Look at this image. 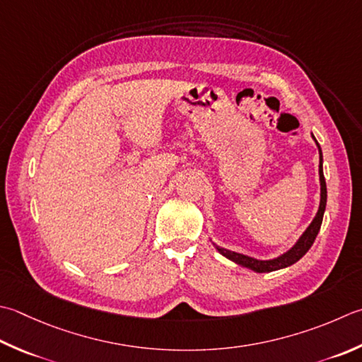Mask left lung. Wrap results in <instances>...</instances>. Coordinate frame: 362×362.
<instances>
[{
    "label": "left lung",
    "instance_id": "1",
    "mask_svg": "<svg viewBox=\"0 0 362 362\" xmlns=\"http://www.w3.org/2000/svg\"><path fill=\"white\" fill-rule=\"evenodd\" d=\"M313 139L315 141V144L318 147V155H320V165H318V177H320V205H318L317 215L314 216L313 223L308 226V229L301 233V237L296 240V243L290 247L288 251H286L281 256L274 257V259H267V260H260V259H254L251 256H246V254H240L235 251L226 250V247H221L214 243L216 247V251L224 256L226 259H229L232 262H235L237 265L247 268V270H252L256 273H270L276 270H282V268H287L290 265H293L298 262L304 254H306L313 243L315 242V237L318 230H320V226L323 221V214L325 209H327V182H325V175H323V155H322V148L320 144L317 143L315 136L313 134Z\"/></svg>",
    "mask_w": 362,
    "mask_h": 362
}]
</instances>
